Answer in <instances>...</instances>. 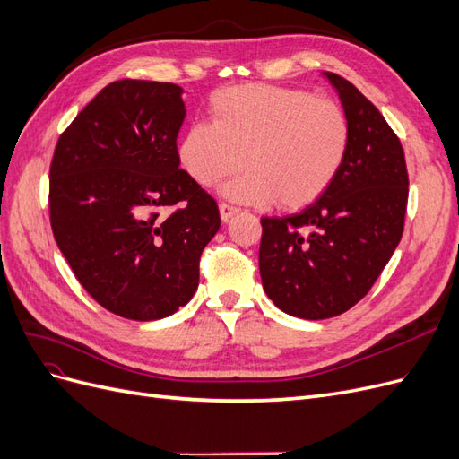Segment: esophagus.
Wrapping results in <instances>:
<instances>
[{"label": "esophagus", "mask_w": 459, "mask_h": 459, "mask_svg": "<svg viewBox=\"0 0 459 459\" xmlns=\"http://www.w3.org/2000/svg\"><path fill=\"white\" fill-rule=\"evenodd\" d=\"M235 212H238V208H235V206L226 204V203L220 204V218H221V221H228Z\"/></svg>", "instance_id": "obj_1"}]
</instances>
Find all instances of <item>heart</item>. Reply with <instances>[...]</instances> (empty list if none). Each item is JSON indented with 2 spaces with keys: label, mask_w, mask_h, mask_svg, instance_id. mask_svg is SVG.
I'll return each instance as SVG.
<instances>
[{
  "label": "heart",
  "mask_w": 459,
  "mask_h": 459,
  "mask_svg": "<svg viewBox=\"0 0 459 459\" xmlns=\"http://www.w3.org/2000/svg\"><path fill=\"white\" fill-rule=\"evenodd\" d=\"M212 124L197 122L178 143L179 162L203 187L248 169L221 193L247 204L308 206L341 174L352 142L346 110L310 91L235 86L211 100Z\"/></svg>",
  "instance_id": "1"
}]
</instances>
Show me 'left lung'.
<instances>
[{
    "label": "left lung",
    "mask_w": 459,
    "mask_h": 459,
    "mask_svg": "<svg viewBox=\"0 0 459 459\" xmlns=\"http://www.w3.org/2000/svg\"><path fill=\"white\" fill-rule=\"evenodd\" d=\"M352 126L341 174L299 214L262 218L260 277L280 310L325 319L368 295L404 231L408 170L400 140L349 80L324 73Z\"/></svg>",
    "instance_id": "1"
}]
</instances>
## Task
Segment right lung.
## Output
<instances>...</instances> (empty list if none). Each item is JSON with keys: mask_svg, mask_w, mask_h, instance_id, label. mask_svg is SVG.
I'll list each match as a JSON object with an SVG mask.
<instances>
[{"mask_svg": "<svg viewBox=\"0 0 459 459\" xmlns=\"http://www.w3.org/2000/svg\"><path fill=\"white\" fill-rule=\"evenodd\" d=\"M182 93L169 82H113L63 132L51 160L59 251L103 308L135 322L186 307L220 228L216 201L179 170Z\"/></svg>", "mask_w": 459, "mask_h": 459, "instance_id": "right-lung-1", "label": "right lung"}]
</instances>
